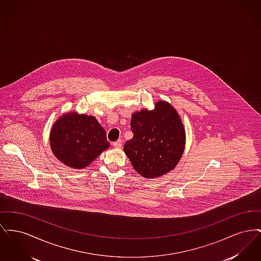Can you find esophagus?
Listing matches in <instances>:
<instances>
[{"label":"esophagus","mask_w":261,"mask_h":261,"mask_svg":"<svg viewBox=\"0 0 261 261\" xmlns=\"http://www.w3.org/2000/svg\"><path fill=\"white\" fill-rule=\"evenodd\" d=\"M112 146L116 149H121L122 148V141L121 140H117L116 142L112 143Z\"/></svg>","instance_id":"obj_1"}]
</instances>
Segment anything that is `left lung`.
Returning a JSON list of instances; mask_svg holds the SVG:
<instances>
[{"label": "left lung", "mask_w": 261, "mask_h": 261, "mask_svg": "<svg viewBox=\"0 0 261 261\" xmlns=\"http://www.w3.org/2000/svg\"><path fill=\"white\" fill-rule=\"evenodd\" d=\"M133 138L124 151L134 169L145 178L169 172L180 161L185 148V129L179 114L165 100L153 110H142L131 117Z\"/></svg>", "instance_id": "1"}]
</instances>
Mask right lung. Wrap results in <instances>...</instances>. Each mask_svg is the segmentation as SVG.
<instances>
[{
    "instance_id": "right-lung-1",
    "label": "right lung",
    "mask_w": 261,
    "mask_h": 261,
    "mask_svg": "<svg viewBox=\"0 0 261 261\" xmlns=\"http://www.w3.org/2000/svg\"><path fill=\"white\" fill-rule=\"evenodd\" d=\"M50 146L63 164L76 169L88 166L110 147L105 129L94 116L67 112L51 127Z\"/></svg>"
}]
</instances>
